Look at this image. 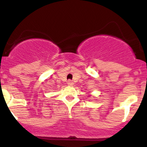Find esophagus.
<instances>
[{"mask_svg":"<svg viewBox=\"0 0 147 147\" xmlns=\"http://www.w3.org/2000/svg\"><path fill=\"white\" fill-rule=\"evenodd\" d=\"M68 86H73L74 85V83H73V82H72V81H71V80H68Z\"/></svg>","mask_w":147,"mask_h":147,"instance_id":"34e87169","label":"esophagus"}]
</instances>
